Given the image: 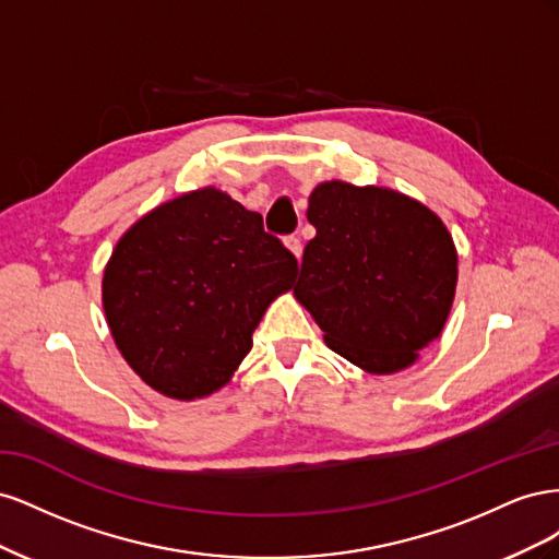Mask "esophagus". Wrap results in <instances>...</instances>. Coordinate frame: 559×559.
<instances>
[{
	"label": "esophagus",
	"mask_w": 559,
	"mask_h": 559,
	"mask_svg": "<svg viewBox=\"0 0 559 559\" xmlns=\"http://www.w3.org/2000/svg\"><path fill=\"white\" fill-rule=\"evenodd\" d=\"M284 245L289 247V251H292L294 257L300 261V257H302V242H300L298 235H286V238H284Z\"/></svg>",
	"instance_id": "esophagus-1"
}]
</instances>
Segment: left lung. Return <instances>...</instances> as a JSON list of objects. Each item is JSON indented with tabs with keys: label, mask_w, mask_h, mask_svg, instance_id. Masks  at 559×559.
Returning a JSON list of instances; mask_svg holds the SVG:
<instances>
[{
	"label": "left lung",
	"mask_w": 559,
	"mask_h": 559,
	"mask_svg": "<svg viewBox=\"0 0 559 559\" xmlns=\"http://www.w3.org/2000/svg\"><path fill=\"white\" fill-rule=\"evenodd\" d=\"M296 298L326 345L370 373H396L436 341L452 308L456 251L417 200L378 186L319 183Z\"/></svg>",
	"instance_id": "left-lung-1"
}]
</instances>
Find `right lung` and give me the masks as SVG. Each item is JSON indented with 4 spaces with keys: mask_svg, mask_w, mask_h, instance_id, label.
I'll return each mask as SVG.
<instances>
[{
    "mask_svg": "<svg viewBox=\"0 0 559 559\" xmlns=\"http://www.w3.org/2000/svg\"><path fill=\"white\" fill-rule=\"evenodd\" d=\"M296 270L259 212L216 189L186 193L116 245L103 282L111 335L156 392L207 396L247 357L253 329Z\"/></svg>",
    "mask_w": 559,
    "mask_h": 559,
    "instance_id": "right-lung-1",
    "label": "right lung"
}]
</instances>
